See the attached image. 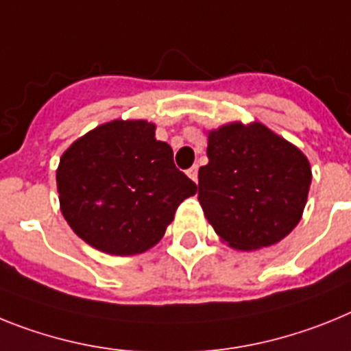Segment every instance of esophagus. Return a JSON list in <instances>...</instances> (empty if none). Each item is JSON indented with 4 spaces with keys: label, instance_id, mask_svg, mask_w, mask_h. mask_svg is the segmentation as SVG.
Listing matches in <instances>:
<instances>
[{
    "label": "esophagus",
    "instance_id": "1",
    "mask_svg": "<svg viewBox=\"0 0 351 351\" xmlns=\"http://www.w3.org/2000/svg\"><path fill=\"white\" fill-rule=\"evenodd\" d=\"M189 178H193L194 182H197V166H193L191 169H187Z\"/></svg>",
    "mask_w": 351,
    "mask_h": 351
}]
</instances>
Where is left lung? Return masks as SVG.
Here are the masks:
<instances>
[{
  "mask_svg": "<svg viewBox=\"0 0 351 351\" xmlns=\"http://www.w3.org/2000/svg\"><path fill=\"white\" fill-rule=\"evenodd\" d=\"M197 199L215 233L233 249L274 245L302 217L311 187L302 152L261 123H230L208 134Z\"/></svg>",
  "mask_w": 351,
  "mask_h": 351,
  "instance_id": "obj_1",
  "label": "left lung"
}]
</instances>
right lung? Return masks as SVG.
<instances>
[{"instance_id":"obj_1","label":"right lung","mask_w":351,"mask_h":351,"mask_svg":"<svg viewBox=\"0 0 351 351\" xmlns=\"http://www.w3.org/2000/svg\"><path fill=\"white\" fill-rule=\"evenodd\" d=\"M56 184L75 234L117 256L154 247L197 189L145 120L109 121L77 139L60 158Z\"/></svg>"}]
</instances>
